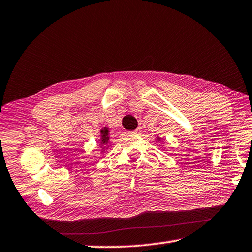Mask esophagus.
Instances as JSON below:
<instances>
[{
    "instance_id": "obj_1",
    "label": "esophagus",
    "mask_w": 252,
    "mask_h": 252,
    "mask_svg": "<svg viewBox=\"0 0 252 252\" xmlns=\"http://www.w3.org/2000/svg\"><path fill=\"white\" fill-rule=\"evenodd\" d=\"M140 132H141V129H140V127H139V129H136L135 131L131 132V133H132V134H140Z\"/></svg>"
}]
</instances>
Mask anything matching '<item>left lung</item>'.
I'll list each match as a JSON object with an SVG mask.
<instances>
[{"instance_id":"8db88e82","label":"left lung","mask_w":252,"mask_h":252,"mask_svg":"<svg viewBox=\"0 0 252 252\" xmlns=\"http://www.w3.org/2000/svg\"><path fill=\"white\" fill-rule=\"evenodd\" d=\"M158 139H159V138H158Z\"/></svg>"}]
</instances>
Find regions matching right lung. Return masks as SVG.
I'll return each instance as SVG.
<instances>
[{"label":"right lung","mask_w":252,"mask_h":252,"mask_svg":"<svg viewBox=\"0 0 252 252\" xmlns=\"http://www.w3.org/2000/svg\"><path fill=\"white\" fill-rule=\"evenodd\" d=\"M100 132H101L100 146H104V144H108L109 140H110V138H109V133H110L109 129H108V127H103V129H102ZM102 151H103V149H102Z\"/></svg>","instance_id":"add662e5"}]
</instances>
